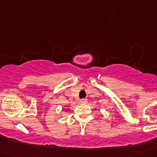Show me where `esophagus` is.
<instances>
[{"mask_svg":"<svg viewBox=\"0 0 157 157\" xmlns=\"http://www.w3.org/2000/svg\"><path fill=\"white\" fill-rule=\"evenodd\" d=\"M80 102H82V103H86V102H87V99H80Z\"/></svg>","mask_w":157,"mask_h":157,"instance_id":"esophagus-1","label":"esophagus"}]
</instances>
